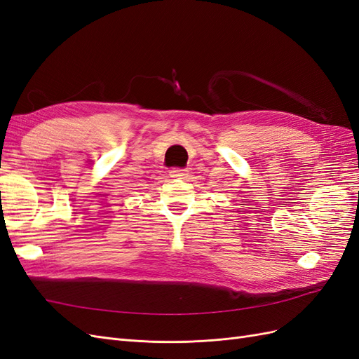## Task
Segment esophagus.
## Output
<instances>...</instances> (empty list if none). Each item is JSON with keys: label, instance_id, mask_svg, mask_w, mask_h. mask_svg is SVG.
Here are the masks:
<instances>
[{"label": "esophagus", "instance_id": "34e87169", "mask_svg": "<svg viewBox=\"0 0 359 359\" xmlns=\"http://www.w3.org/2000/svg\"><path fill=\"white\" fill-rule=\"evenodd\" d=\"M170 178H177V180H187L189 178V170L187 169H172L169 172Z\"/></svg>", "mask_w": 359, "mask_h": 359}]
</instances>
